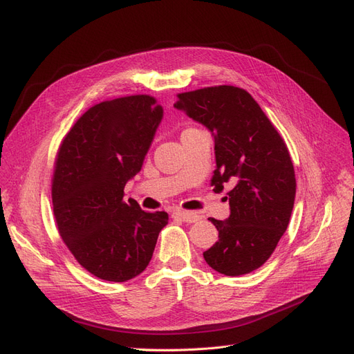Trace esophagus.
Wrapping results in <instances>:
<instances>
[{"mask_svg":"<svg viewBox=\"0 0 354 354\" xmlns=\"http://www.w3.org/2000/svg\"><path fill=\"white\" fill-rule=\"evenodd\" d=\"M173 216H174L176 218H180L181 221H185V223H196V221L201 220L199 214L192 212V211H181V209H177V211L173 212Z\"/></svg>","mask_w":354,"mask_h":354,"instance_id":"esophagus-1","label":"esophagus"}]
</instances>
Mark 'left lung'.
Returning <instances> with one entry per match:
<instances>
[{
	"label": "left lung",
	"mask_w": 354,
	"mask_h": 354,
	"mask_svg": "<svg viewBox=\"0 0 354 354\" xmlns=\"http://www.w3.org/2000/svg\"><path fill=\"white\" fill-rule=\"evenodd\" d=\"M174 108L214 137V190L232 186L230 216L211 218L218 241L203 259L221 274L251 273L269 260L291 218L297 185L288 147L252 95L233 85L181 93Z\"/></svg>",
	"instance_id": "8db88e82"
}]
</instances>
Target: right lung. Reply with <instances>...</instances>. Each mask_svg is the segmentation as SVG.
Returning <instances> with one entry per match:
<instances>
[{
  "instance_id": "right-lung-1",
  "label": "right lung",
  "mask_w": 354,
  "mask_h": 354,
  "mask_svg": "<svg viewBox=\"0 0 354 354\" xmlns=\"http://www.w3.org/2000/svg\"><path fill=\"white\" fill-rule=\"evenodd\" d=\"M162 116V106L146 94L102 102L75 122L59 149L51 190L57 229L99 279L127 282L140 274L168 224L167 212L124 201Z\"/></svg>"
}]
</instances>
